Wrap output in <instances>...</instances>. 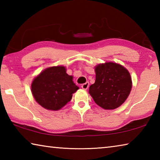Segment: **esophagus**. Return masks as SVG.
<instances>
[{
  "label": "esophagus",
  "instance_id": "1",
  "mask_svg": "<svg viewBox=\"0 0 160 160\" xmlns=\"http://www.w3.org/2000/svg\"><path fill=\"white\" fill-rule=\"evenodd\" d=\"M82 88L83 89V90H86L87 89H88V88H89V82H85V83H84V84H82Z\"/></svg>",
  "mask_w": 160,
  "mask_h": 160
}]
</instances>
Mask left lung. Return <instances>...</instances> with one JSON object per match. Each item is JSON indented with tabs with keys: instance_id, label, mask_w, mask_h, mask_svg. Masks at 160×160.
Here are the masks:
<instances>
[{
	"instance_id": "left-lung-1",
	"label": "left lung",
	"mask_w": 160,
	"mask_h": 160,
	"mask_svg": "<svg viewBox=\"0 0 160 160\" xmlns=\"http://www.w3.org/2000/svg\"><path fill=\"white\" fill-rule=\"evenodd\" d=\"M95 82L90 85L89 93L94 102L104 109H115L128 98L132 88L128 70L121 65L106 62L94 68Z\"/></svg>"
}]
</instances>
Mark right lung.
I'll return each mask as SVG.
<instances>
[{"mask_svg": "<svg viewBox=\"0 0 160 160\" xmlns=\"http://www.w3.org/2000/svg\"><path fill=\"white\" fill-rule=\"evenodd\" d=\"M72 79V75L66 73V67L47 68L32 81V95L38 104L46 109H61L71 100L72 94L79 89Z\"/></svg>", "mask_w": 160, "mask_h": 160, "instance_id": "add662e5", "label": "right lung"}]
</instances>
